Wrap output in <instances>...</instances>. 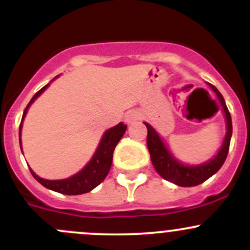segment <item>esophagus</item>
<instances>
[{"instance_id":"obj_1","label":"esophagus","mask_w":250,"mask_h":250,"mask_svg":"<svg viewBox=\"0 0 250 250\" xmlns=\"http://www.w3.org/2000/svg\"><path fill=\"white\" fill-rule=\"evenodd\" d=\"M139 118H140V115L137 112V111L130 110V111H128L127 115H125V122H127V123H134V122H137Z\"/></svg>"}]
</instances>
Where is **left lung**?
I'll list each match as a JSON object with an SVG mask.
<instances>
[{"label":"left lung","mask_w":250,"mask_h":250,"mask_svg":"<svg viewBox=\"0 0 250 250\" xmlns=\"http://www.w3.org/2000/svg\"><path fill=\"white\" fill-rule=\"evenodd\" d=\"M210 85L211 89L215 92L218 95L219 100H220L221 105H223V110L225 112L226 117V125H228V133H226L225 140H224L223 146L219 150L218 155L209 162L204 163V165L196 166V167H188L173 158V156L168 152L167 147L165 146L163 141L158 137L157 133L155 132L152 127L147 123H145L146 128H147V148L150 152L151 162H152L153 167L157 170V173L162 176L166 180L170 181V183L176 184L179 186H185V188H190V186H196L202 184L207 179L210 178L214 175L221 166L225 162L226 157H228L229 148H230V141L231 135H232V121H231L230 111H229L228 106L225 104L221 93L214 87L213 84Z\"/></svg>","instance_id":"obj_1"}]
</instances>
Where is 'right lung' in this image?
Masks as SVG:
<instances>
[{"label":"right lung","mask_w":250,"mask_h":250,"mask_svg":"<svg viewBox=\"0 0 250 250\" xmlns=\"http://www.w3.org/2000/svg\"><path fill=\"white\" fill-rule=\"evenodd\" d=\"M47 87L48 84L44 85L43 88H41V89L32 97V99L30 100L27 106L25 107L24 113H22L21 123L30 105L34 103V100L36 99ZM21 123H20L19 127V143ZM125 129H127V125H125L123 122H120L117 125H115V127L106 130L102 141H100L99 146H98L97 152L94 153V156H93V158L90 160V162L88 163L81 172L75 174L71 178L64 179V180H46V179H42L40 178V176H37L31 169H30V172H31L34 178L36 179L41 185H43L44 188H50V190L53 191H57V192L59 193H64V195H81V193L89 192L90 190L97 188V186L106 178L107 174H109L111 165H112L113 150H115L118 141L121 140V138H122L123 134L125 133Z\"/></svg>","instance_id":"right-lung-1"}]
</instances>
